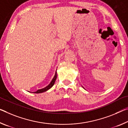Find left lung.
<instances>
[{"instance_id":"left-lung-1","label":"left lung","mask_w":128,"mask_h":128,"mask_svg":"<svg viewBox=\"0 0 128 128\" xmlns=\"http://www.w3.org/2000/svg\"><path fill=\"white\" fill-rule=\"evenodd\" d=\"M83 88H84V87H83Z\"/></svg>"}]
</instances>
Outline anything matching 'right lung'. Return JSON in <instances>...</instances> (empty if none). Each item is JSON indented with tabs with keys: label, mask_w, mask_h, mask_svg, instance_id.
I'll list each match as a JSON object with an SVG mask.
<instances>
[{
	"label": "right lung",
	"mask_w": 128,
	"mask_h": 128,
	"mask_svg": "<svg viewBox=\"0 0 128 128\" xmlns=\"http://www.w3.org/2000/svg\"><path fill=\"white\" fill-rule=\"evenodd\" d=\"M56 78H57V72L56 70L55 72V74H54V76L52 78V80L50 82V83L47 86L44 87V88H42V89H40V90H37L36 91V92H31V93H43L44 92H46V91H47L48 90H49L50 89L52 88V86L54 84V82H55V81L56 80ZM28 92H29V91H28Z\"/></svg>",
	"instance_id": "obj_1"
}]
</instances>
